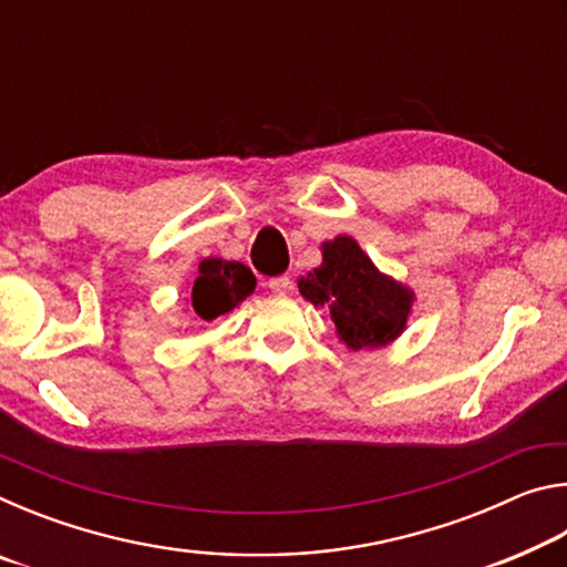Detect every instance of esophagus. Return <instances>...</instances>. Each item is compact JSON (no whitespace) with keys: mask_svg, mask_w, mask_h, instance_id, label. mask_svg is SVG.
I'll return each mask as SVG.
<instances>
[{"mask_svg":"<svg viewBox=\"0 0 567 567\" xmlns=\"http://www.w3.org/2000/svg\"><path fill=\"white\" fill-rule=\"evenodd\" d=\"M267 287H270L275 295H285V292L292 290V280L287 275H277V277H270V280H267Z\"/></svg>","mask_w":567,"mask_h":567,"instance_id":"obj_1","label":"esophagus"}]
</instances>
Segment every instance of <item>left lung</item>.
Listing matches in <instances>:
<instances>
[{"label":"left lung","instance_id":"8db88e82","mask_svg":"<svg viewBox=\"0 0 567 567\" xmlns=\"http://www.w3.org/2000/svg\"><path fill=\"white\" fill-rule=\"evenodd\" d=\"M297 287L315 307H328L340 342L354 352L395 342L415 302V292L380 272L350 235L322 243L320 267L300 277Z\"/></svg>","mask_w":567,"mask_h":567}]
</instances>
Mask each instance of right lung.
Returning a JSON list of instances; mask_svg holds the SVG:
<instances>
[{"label": "right lung", "mask_w": 567, "mask_h": 567, "mask_svg": "<svg viewBox=\"0 0 567 567\" xmlns=\"http://www.w3.org/2000/svg\"><path fill=\"white\" fill-rule=\"evenodd\" d=\"M255 292V275L243 262L223 260V257H205L197 267L192 282L189 307L199 320L213 322Z\"/></svg>", "instance_id": "add662e5"}]
</instances>
